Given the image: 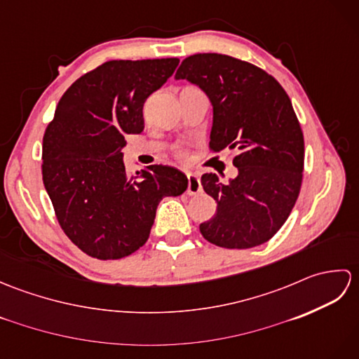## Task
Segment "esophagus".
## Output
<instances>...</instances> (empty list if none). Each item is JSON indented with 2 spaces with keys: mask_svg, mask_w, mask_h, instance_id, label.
<instances>
[{
  "mask_svg": "<svg viewBox=\"0 0 359 359\" xmlns=\"http://www.w3.org/2000/svg\"><path fill=\"white\" fill-rule=\"evenodd\" d=\"M187 193L189 196H196V194L202 193L201 177L197 174H193V172L188 174V189H187Z\"/></svg>",
  "mask_w": 359,
  "mask_h": 359,
  "instance_id": "obj_1",
  "label": "esophagus"
}]
</instances>
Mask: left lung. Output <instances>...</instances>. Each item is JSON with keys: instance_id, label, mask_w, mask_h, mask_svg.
<instances>
[{"instance_id": "8db88e82", "label": "left lung", "mask_w": 359, "mask_h": 359, "mask_svg": "<svg viewBox=\"0 0 359 359\" xmlns=\"http://www.w3.org/2000/svg\"><path fill=\"white\" fill-rule=\"evenodd\" d=\"M175 80H188L212 104L210 149H236L238 175L222 184L202 175L217 211L201 224L208 242L253 248L270 241L292 212L302 184L304 135L290 97L261 67L222 53L185 58Z\"/></svg>"}]
</instances>
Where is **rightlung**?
I'll return each mask as SVG.
<instances>
[{"instance_id":"obj_1","label":"right lung","mask_w":359,"mask_h":359,"mask_svg":"<svg viewBox=\"0 0 359 359\" xmlns=\"http://www.w3.org/2000/svg\"><path fill=\"white\" fill-rule=\"evenodd\" d=\"M179 58L111 60L74 81L43 137V184L60 226L90 257L121 259L148 241L158 202L188 188L177 168L128 174L126 134L144 128L143 104Z\"/></svg>"}]
</instances>
